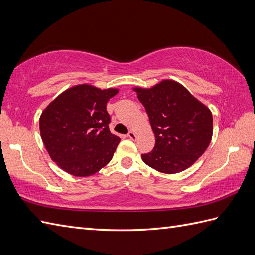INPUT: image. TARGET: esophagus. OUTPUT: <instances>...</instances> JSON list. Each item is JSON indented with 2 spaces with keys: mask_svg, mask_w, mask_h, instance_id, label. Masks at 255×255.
Segmentation results:
<instances>
[{
  "mask_svg": "<svg viewBox=\"0 0 255 255\" xmlns=\"http://www.w3.org/2000/svg\"><path fill=\"white\" fill-rule=\"evenodd\" d=\"M128 137L134 140V139H136V134H135L134 132H132V131H131V132H128Z\"/></svg>",
  "mask_w": 255,
  "mask_h": 255,
  "instance_id": "1",
  "label": "esophagus"
}]
</instances>
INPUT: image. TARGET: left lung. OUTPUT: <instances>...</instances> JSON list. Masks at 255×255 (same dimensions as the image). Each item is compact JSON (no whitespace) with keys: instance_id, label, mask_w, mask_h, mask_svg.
<instances>
[{"instance_id":"1","label":"left lung","mask_w":255,"mask_h":255,"mask_svg":"<svg viewBox=\"0 0 255 255\" xmlns=\"http://www.w3.org/2000/svg\"><path fill=\"white\" fill-rule=\"evenodd\" d=\"M135 91L156 136L153 149L141 154L142 161L166 174L188 169L212 138L210 109L175 81L164 80L151 89Z\"/></svg>"}]
</instances>
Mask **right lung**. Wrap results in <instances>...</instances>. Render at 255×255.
Instances as JSON below:
<instances>
[{
  "instance_id": "add662e5",
  "label": "right lung",
  "mask_w": 255,
  "mask_h": 255,
  "mask_svg": "<svg viewBox=\"0 0 255 255\" xmlns=\"http://www.w3.org/2000/svg\"><path fill=\"white\" fill-rule=\"evenodd\" d=\"M116 89L82 84L65 91L43 111L41 137L49 156L74 176H90L113 159L120 138L109 131L107 103Z\"/></svg>"
}]
</instances>
